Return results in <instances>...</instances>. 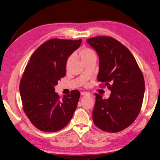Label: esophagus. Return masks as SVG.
Instances as JSON below:
<instances>
[{
    "mask_svg": "<svg viewBox=\"0 0 160 160\" xmlns=\"http://www.w3.org/2000/svg\"><path fill=\"white\" fill-rule=\"evenodd\" d=\"M81 94L82 96H90V93H88L87 92H81Z\"/></svg>",
    "mask_w": 160,
    "mask_h": 160,
    "instance_id": "1",
    "label": "esophagus"
}]
</instances>
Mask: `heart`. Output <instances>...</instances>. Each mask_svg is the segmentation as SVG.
Returning a JSON list of instances; mask_svg holds the SVG:
<instances>
[{
  "label": "heart",
  "mask_w": 160,
  "mask_h": 160,
  "mask_svg": "<svg viewBox=\"0 0 160 160\" xmlns=\"http://www.w3.org/2000/svg\"><path fill=\"white\" fill-rule=\"evenodd\" d=\"M74 56L76 57L79 58L82 62L87 61L88 59H90L92 58H96V53L92 49L89 48H83L81 50H79L78 53H75ZM72 56L69 57L67 61V63H66V67L67 68H68L72 61Z\"/></svg>",
  "instance_id": "b5f03b06"
}]
</instances>
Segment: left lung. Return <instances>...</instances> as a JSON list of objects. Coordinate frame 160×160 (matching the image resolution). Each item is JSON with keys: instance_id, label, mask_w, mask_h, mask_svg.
<instances>
[{"instance_id": "1", "label": "left lung", "mask_w": 160, "mask_h": 160, "mask_svg": "<svg viewBox=\"0 0 160 160\" xmlns=\"http://www.w3.org/2000/svg\"><path fill=\"white\" fill-rule=\"evenodd\" d=\"M87 42L99 55L98 80L111 91L107 99L95 93L93 121L103 131L120 132L133 123L142 108L143 73L132 53L116 39L99 36L88 39Z\"/></svg>"}]
</instances>
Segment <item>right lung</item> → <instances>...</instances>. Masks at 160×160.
<instances>
[{
    "mask_svg": "<svg viewBox=\"0 0 160 160\" xmlns=\"http://www.w3.org/2000/svg\"><path fill=\"white\" fill-rule=\"evenodd\" d=\"M81 42V39L48 40L35 51L25 68L19 86L23 110L31 123L43 132H54L63 128L77 108L78 90H72L61 99L54 87L65 76L67 61Z\"/></svg>",
    "mask_w": 160,
    "mask_h": 160,
    "instance_id": "obj_1",
    "label": "right lung"
}]
</instances>
